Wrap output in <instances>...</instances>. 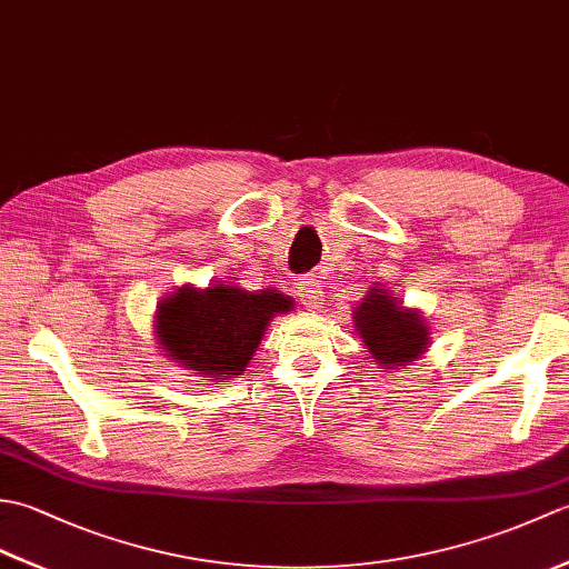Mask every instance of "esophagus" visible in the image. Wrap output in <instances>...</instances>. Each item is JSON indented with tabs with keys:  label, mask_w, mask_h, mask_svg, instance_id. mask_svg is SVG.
I'll return each instance as SVG.
<instances>
[{
	"label": "esophagus",
	"mask_w": 569,
	"mask_h": 569,
	"mask_svg": "<svg viewBox=\"0 0 569 569\" xmlns=\"http://www.w3.org/2000/svg\"><path fill=\"white\" fill-rule=\"evenodd\" d=\"M298 296L300 303H303L308 310H318L320 300H322V286L316 281V278H300L298 281Z\"/></svg>",
	"instance_id": "esophagus-1"
}]
</instances>
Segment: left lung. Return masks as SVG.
Here are the masks:
<instances>
[{
    "label": "left lung",
    "instance_id": "obj_1",
    "mask_svg": "<svg viewBox=\"0 0 569 569\" xmlns=\"http://www.w3.org/2000/svg\"><path fill=\"white\" fill-rule=\"evenodd\" d=\"M361 342L381 367H403L416 361L428 345V328L416 310L396 306L383 288H371L355 312Z\"/></svg>",
    "mask_w": 569,
    "mask_h": 569
}]
</instances>
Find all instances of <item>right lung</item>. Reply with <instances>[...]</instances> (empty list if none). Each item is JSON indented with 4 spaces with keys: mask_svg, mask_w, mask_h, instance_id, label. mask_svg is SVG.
Segmentation results:
<instances>
[{
    "mask_svg": "<svg viewBox=\"0 0 569 569\" xmlns=\"http://www.w3.org/2000/svg\"><path fill=\"white\" fill-rule=\"evenodd\" d=\"M291 306V298L276 291L247 293L222 283L208 291L178 288L159 306V345L178 365L210 373V379L212 373L239 377L261 345L266 325Z\"/></svg>",
    "mask_w": 569,
    "mask_h": 569,
    "instance_id": "1",
    "label": "right lung"
}]
</instances>
